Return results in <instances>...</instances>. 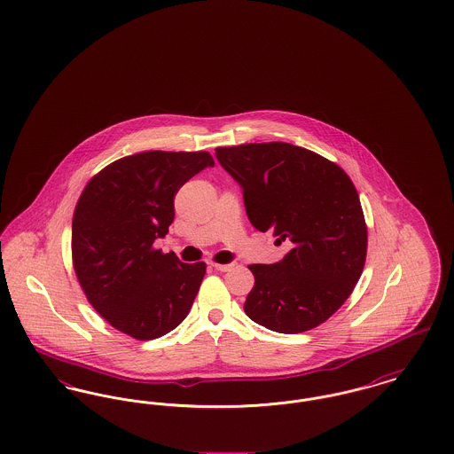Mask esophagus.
<instances>
[{"label":"esophagus","mask_w":454,"mask_h":454,"mask_svg":"<svg viewBox=\"0 0 454 454\" xmlns=\"http://www.w3.org/2000/svg\"><path fill=\"white\" fill-rule=\"evenodd\" d=\"M216 270H219V272H228V270H231L233 269V263H211Z\"/></svg>","instance_id":"1"}]
</instances>
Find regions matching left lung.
I'll list each match as a JSON object with an SVG mask.
<instances>
[{
	"instance_id": "1",
	"label": "left lung",
	"mask_w": 454,
	"mask_h": 454,
	"mask_svg": "<svg viewBox=\"0 0 454 454\" xmlns=\"http://www.w3.org/2000/svg\"><path fill=\"white\" fill-rule=\"evenodd\" d=\"M216 158L239 184L250 223L279 245L293 243L281 262L248 267L255 286L245 313L279 333L324 324L350 296L366 262V221L352 180L289 143L216 148Z\"/></svg>"
}]
</instances>
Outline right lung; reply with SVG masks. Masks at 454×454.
Listing matches in <instances>:
<instances>
[{
  "label": "right lung",
  "instance_id": "obj_1",
  "mask_svg": "<svg viewBox=\"0 0 454 454\" xmlns=\"http://www.w3.org/2000/svg\"><path fill=\"white\" fill-rule=\"evenodd\" d=\"M215 167L207 152H145L110 163L80 195L71 230L73 267L90 304L137 340L158 339L189 315L206 263L154 250L175 217L173 197Z\"/></svg>",
  "mask_w": 454,
  "mask_h": 454
}]
</instances>
